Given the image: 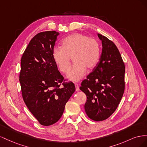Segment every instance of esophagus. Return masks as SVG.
Wrapping results in <instances>:
<instances>
[{"instance_id":"esophagus-1","label":"esophagus","mask_w":147,"mask_h":147,"mask_svg":"<svg viewBox=\"0 0 147 147\" xmlns=\"http://www.w3.org/2000/svg\"><path fill=\"white\" fill-rule=\"evenodd\" d=\"M75 88H76V91H78L79 90H80V88H79V85L78 84H77V83H75Z\"/></svg>"}]
</instances>
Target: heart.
Here are the masks:
<instances>
[{
    "mask_svg": "<svg viewBox=\"0 0 147 147\" xmlns=\"http://www.w3.org/2000/svg\"><path fill=\"white\" fill-rule=\"evenodd\" d=\"M100 45L94 38L83 34L75 33L66 37L62 47H55L52 56L61 72L67 74L73 57L74 64L67 77L72 81H78L86 74V69H92L97 65L100 57Z\"/></svg>",
    "mask_w": 147,
    "mask_h": 147,
    "instance_id": "heart-1",
    "label": "heart"
}]
</instances>
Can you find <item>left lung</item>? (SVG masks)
Segmentation results:
<instances>
[{"label": "left lung", "mask_w": 147, "mask_h": 147, "mask_svg": "<svg viewBox=\"0 0 147 147\" xmlns=\"http://www.w3.org/2000/svg\"><path fill=\"white\" fill-rule=\"evenodd\" d=\"M102 50L99 63L82 81L80 89L86 95L84 110L90 119L103 121L117 109L125 88V65L115 44L97 34Z\"/></svg>", "instance_id": "1"}]
</instances>
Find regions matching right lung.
<instances>
[{
	"mask_svg": "<svg viewBox=\"0 0 147 147\" xmlns=\"http://www.w3.org/2000/svg\"><path fill=\"white\" fill-rule=\"evenodd\" d=\"M59 35L54 30L35 35L21 59L22 96L30 112L43 126L58 121L75 91L74 84L66 82L53 58L52 51Z\"/></svg>",
	"mask_w": 147,
	"mask_h": 147,
	"instance_id": "obj_1",
	"label": "right lung"
}]
</instances>
